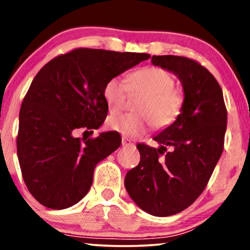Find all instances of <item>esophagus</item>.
I'll return each instance as SVG.
<instances>
[{
	"mask_svg": "<svg viewBox=\"0 0 250 250\" xmlns=\"http://www.w3.org/2000/svg\"><path fill=\"white\" fill-rule=\"evenodd\" d=\"M122 146H123V147H134V143L131 142L129 139H127V137H123V139H122Z\"/></svg>",
	"mask_w": 250,
	"mask_h": 250,
	"instance_id": "34e87169",
	"label": "esophagus"
}]
</instances>
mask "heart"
I'll return each mask as SVG.
<instances>
[{
    "instance_id": "1",
    "label": "heart",
    "mask_w": 250,
    "mask_h": 250,
    "mask_svg": "<svg viewBox=\"0 0 250 250\" xmlns=\"http://www.w3.org/2000/svg\"><path fill=\"white\" fill-rule=\"evenodd\" d=\"M175 79L170 73L159 67H147L128 76L109 79L103 88V99L110 113L123 107L128 90L140 93L143 97L137 102L136 114H116L107 120V127L127 137H137L147 130L149 123L162 128L170 125L180 114L183 99L175 90Z\"/></svg>"
}]
</instances>
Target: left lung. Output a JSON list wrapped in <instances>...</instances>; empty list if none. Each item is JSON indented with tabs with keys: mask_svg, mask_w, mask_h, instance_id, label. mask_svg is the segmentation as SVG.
<instances>
[{
	"mask_svg": "<svg viewBox=\"0 0 250 250\" xmlns=\"http://www.w3.org/2000/svg\"><path fill=\"white\" fill-rule=\"evenodd\" d=\"M151 63L179 77L185 99L176 120L154 136L159 148L136 146L141 159L125 175V186L146 213L170 216L205 190L223 151L227 109L220 84L196 61L154 55Z\"/></svg>",
	"mask_w": 250,
	"mask_h": 250,
	"instance_id": "obj_1",
	"label": "left lung"
}]
</instances>
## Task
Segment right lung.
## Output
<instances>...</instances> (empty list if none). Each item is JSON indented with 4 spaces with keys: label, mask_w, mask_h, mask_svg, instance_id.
<instances>
[{
    "label": "right lung",
    "mask_w": 250,
    "mask_h": 250,
    "mask_svg": "<svg viewBox=\"0 0 250 250\" xmlns=\"http://www.w3.org/2000/svg\"><path fill=\"white\" fill-rule=\"evenodd\" d=\"M149 57L80 48L34 77L20 110L17 156L25 186L41 205L60 210L87 195L96 165L120 147L121 136L107 131L82 142L74 131L101 127L105 82Z\"/></svg>",
    "instance_id": "right-lung-1"
}]
</instances>
